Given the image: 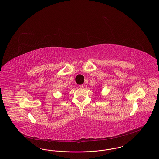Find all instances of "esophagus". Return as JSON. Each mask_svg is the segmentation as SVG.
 <instances>
[{
	"instance_id": "obj_1",
	"label": "esophagus",
	"mask_w": 159,
	"mask_h": 159,
	"mask_svg": "<svg viewBox=\"0 0 159 159\" xmlns=\"http://www.w3.org/2000/svg\"><path fill=\"white\" fill-rule=\"evenodd\" d=\"M79 87H80V88H83V84H80V85H79Z\"/></svg>"
}]
</instances>
